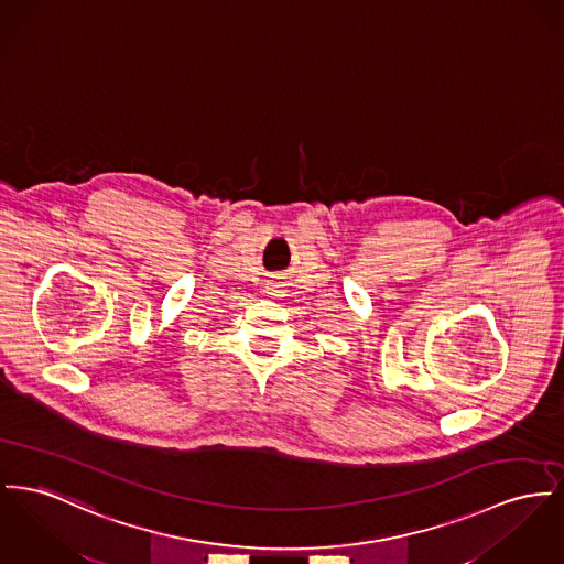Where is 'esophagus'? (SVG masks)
I'll return each instance as SVG.
<instances>
[{"instance_id":"esophagus-1","label":"esophagus","mask_w":564,"mask_h":564,"mask_svg":"<svg viewBox=\"0 0 564 564\" xmlns=\"http://www.w3.org/2000/svg\"><path fill=\"white\" fill-rule=\"evenodd\" d=\"M264 289H267V295H278V293H282V291H280L282 284H278V282H269Z\"/></svg>"}]
</instances>
